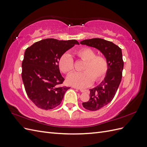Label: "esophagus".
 <instances>
[{
	"instance_id": "obj_1",
	"label": "esophagus",
	"mask_w": 147,
	"mask_h": 147,
	"mask_svg": "<svg viewBox=\"0 0 147 147\" xmlns=\"http://www.w3.org/2000/svg\"><path fill=\"white\" fill-rule=\"evenodd\" d=\"M79 90L81 92H88V90H84V89H79Z\"/></svg>"
}]
</instances>
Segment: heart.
<instances>
[{
    "label": "heart",
    "instance_id": "heart-1",
    "mask_svg": "<svg viewBox=\"0 0 147 147\" xmlns=\"http://www.w3.org/2000/svg\"><path fill=\"white\" fill-rule=\"evenodd\" d=\"M76 55L85 61L83 67V72H74L68 75L67 82L70 85L78 88H86L93 83L94 80L98 81L103 78L107 72V61L104 56L96 55L95 51L90 48H82ZM59 66L64 73L68 74L74 70V63L72 56L65 53L59 61Z\"/></svg>",
    "mask_w": 147,
    "mask_h": 147
}]
</instances>
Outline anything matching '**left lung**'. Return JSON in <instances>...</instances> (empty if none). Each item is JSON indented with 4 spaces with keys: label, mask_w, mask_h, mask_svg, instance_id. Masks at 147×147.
Listing matches in <instances>:
<instances>
[{
    "label": "left lung",
    "mask_w": 147,
    "mask_h": 147,
    "mask_svg": "<svg viewBox=\"0 0 147 147\" xmlns=\"http://www.w3.org/2000/svg\"><path fill=\"white\" fill-rule=\"evenodd\" d=\"M80 44L99 50L107 61L108 69L104 80L90 89V100L82 103L84 109L96 111L112 100L121 83L124 67L121 49L112 42L99 38L84 40Z\"/></svg>",
    "instance_id": "8db88e82"
}]
</instances>
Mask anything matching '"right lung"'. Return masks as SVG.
I'll return each mask as SVG.
<instances>
[{"label":"right lung","mask_w":147,"mask_h":147,"mask_svg":"<svg viewBox=\"0 0 147 147\" xmlns=\"http://www.w3.org/2000/svg\"><path fill=\"white\" fill-rule=\"evenodd\" d=\"M75 45V40L47 38L26 49L22 63V79L25 90L38 108L49 110L58 106L70 87L61 86L64 78L60 73L59 61Z\"/></svg>","instance_id":"1"}]
</instances>
